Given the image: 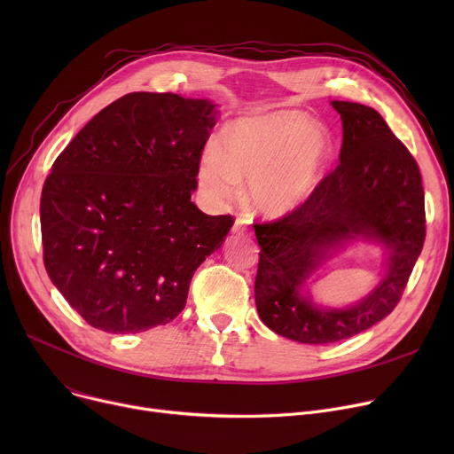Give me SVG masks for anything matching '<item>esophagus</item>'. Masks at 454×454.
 I'll list each match as a JSON object with an SVG mask.
<instances>
[{"mask_svg":"<svg viewBox=\"0 0 454 454\" xmlns=\"http://www.w3.org/2000/svg\"><path fill=\"white\" fill-rule=\"evenodd\" d=\"M233 233L235 235H248V228H247V221L245 219H235V224H233Z\"/></svg>","mask_w":454,"mask_h":454,"instance_id":"esophagus-1","label":"esophagus"}]
</instances>
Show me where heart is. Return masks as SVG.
I'll list each match as a JSON object with an SVG mask.
<instances>
[{
  "label": "heart",
  "instance_id": "obj_1",
  "mask_svg": "<svg viewBox=\"0 0 454 454\" xmlns=\"http://www.w3.org/2000/svg\"><path fill=\"white\" fill-rule=\"evenodd\" d=\"M331 158V136L298 110L250 114L228 121L199 165V184L215 202L231 200L248 180L252 207L283 219L318 191Z\"/></svg>",
  "mask_w": 454,
  "mask_h": 454
}]
</instances>
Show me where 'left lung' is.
Masks as SVG:
<instances>
[{"label": "left lung", "instance_id": "8db88e82", "mask_svg": "<svg viewBox=\"0 0 454 454\" xmlns=\"http://www.w3.org/2000/svg\"><path fill=\"white\" fill-rule=\"evenodd\" d=\"M342 119L340 163L313 199L276 223L254 224L261 247L255 276L259 318L301 344L349 339L387 318L407 287L425 241L419 167L370 106L331 101ZM356 240L384 248V278L346 308L317 304L306 281Z\"/></svg>", "mask_w": 454, "mask_h": 454}]
</instances>
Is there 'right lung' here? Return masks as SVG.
I'll return each mask as SVG.
<instances>
[{
    "label": "right lung",
    "mask_w": 454,
    "mask_h": 454,
    "mask_svg": "<svg viewBox=\"0 0 454 454\" xmlns=\"http://www.w3.org/2000/svg\"><path fill=\"white\" fill-rule=\"evenodd\" d=\"M217 114L209 99L127 93L55 160L40 199L43 265L91 327L127 335L169 324L223 247L233 219L191 202Z\"/></svg>",
    "instance_id": "add662e5"
}]
</instances>
